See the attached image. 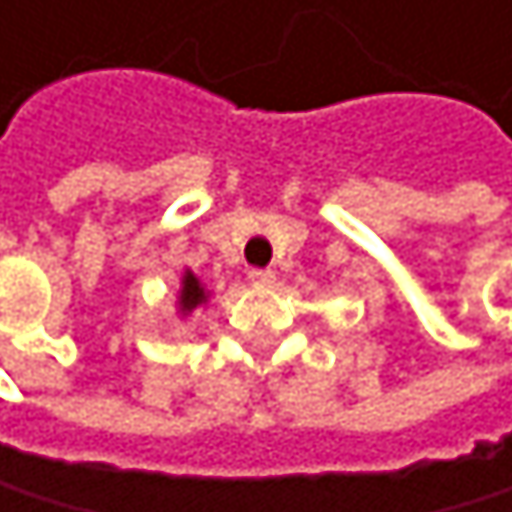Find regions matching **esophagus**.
Listing matches in <instances>:
<instances>
[{"label": "esophagus", "instance_id": "obj_1", "mask_svg": "<svg viewBox=\"0 0 512 512\" xmlns=\"http://www.w3.org/2000/svg\"><path fill=\"white\" fill-rule=\"evenodd\" d=\"M248 279H251L254 285H258V288H270V285L276 282V273H273V270H251Z\"/></svg>", "mask_w": 512, "mask_h": 512}]
</instances>
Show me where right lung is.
<instances>
[{"instance_id":"obj_1","label":"right lung","mask_w":512,"mask_h":512,"mask_svg":"<svg viewBox=\"0 0 512 512\" xmlns=\"http://www.w3.org/2000/svg\"><path fill=\"white\" fill-rule=\"evenodd\" d=\"M208 298H211V291L202 285V279L193 270H184L181 273V288H178V316L187 319L196 307L208 304Z\"/></svg>"}]
</instances>
